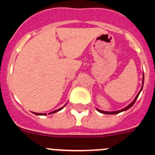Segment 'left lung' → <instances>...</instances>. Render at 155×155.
Wrapping results in <instances>:
<instances>
[{
  "label": "left lung",
  "instance_id": "1",
  "mask_svg": "<svg viewBox=\"0 0 155 155\" xmlns=\"http://www.w3.org/2000/svg\"><path fill=\"white\" fill-rule=\"evenodd\" d=\"M143 81H144V76H143V81H142V87H141V88H140V91H139V92H138V94H137V96L135 97V98H134V101H133V102H131L130 104H129V105H127V107H125V108H124V109H120V110H118V111H113V112H108V111H102V110H100V109H96L98 111V112H99V113H103V114H109V115L117 114V113H121V112H124V111H126V110H127V109H130V108L132 107L133 105H134V104L135 103V102H136V100L137 99L138 96H139L140 93V91H141L142 89H143Z\"/></svg>",
  "mask_w": 155,
  "mask_h": 155
}]
</instances>
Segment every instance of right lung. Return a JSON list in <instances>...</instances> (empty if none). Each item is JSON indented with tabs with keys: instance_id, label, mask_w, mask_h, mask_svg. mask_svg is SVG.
<instances>
[{
	"instance_id": "obj_1",
	"label": "right lung",
	"mask_w": 155,
	"mask_h": 155,
	"mask_svg": "<svg viewBox=\"0 0 155 155\" xmlns=\"http://www.w3.org/2000/svg\"><path fill=\"white\" fill-rule=\"evenodd\" d=\"M66 104H67V103H66ZM66 104L64 105V106H63V107L60 108V109H57V110H55V111H53V112H51V113H49V114H53V113H57V112H59V111H61V109H64V108L65 107ZM34 113V114H35V115H37V116H46V113Z\"/></svg>"
}]
</instances>
